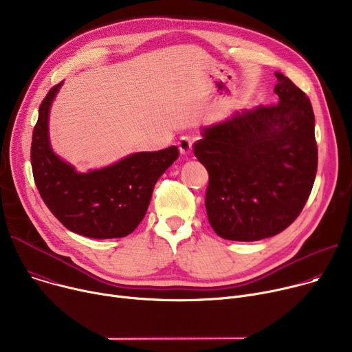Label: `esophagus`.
I'll return each instance as SVG.
<instances>
[{"label": "esophagus", "instance_id": "34e87169", "mask_svg": "<svg viewBox=\"0 0 352 352\" xmlns=\"http://www.w3.org/2000/svg\"><path fill=\"white\" fill-rule=\"evenodd\" d=\"M192 144H194V139L190 136H182L178 142V147H179V151L182 154H189L190 150H192Z\"/></svg>", "mask_w": 352, "mask_h": 352}]
</instances>
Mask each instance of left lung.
<instances>
[{"label":"left lung","mask_w":352,"mask_h":352,"mask_svg":"<svg viewBox=\"0 0 352 352\" xmlns=\"http://www.w3.org/2000/svg\"><path fill=\"white\" fill-rule=\"evenodd\" d=\"M278 101L204 127L194 153L206 167L205 206L225 240L257 241L291 226L316 178L314 113L307 95L275 73Z\"/></svg>","instance_id":"obj_1"}]
</instances>
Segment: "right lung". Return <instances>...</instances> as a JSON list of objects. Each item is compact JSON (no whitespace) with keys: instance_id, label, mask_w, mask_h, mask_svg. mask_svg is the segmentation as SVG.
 <instances>
[{"instance_id":"right-lung-1","label":"right lung","mask_w":352,"mask_h":352,"mask_svg":"<svg viewBox=\"0 0 352 352\" xmlns=\"http://www.w3.org/2000/svg\"><path fill=\"white\" fill-rule=\"evenodd\" d=\"M54 85L39 107L32 135L30 163L49 210L69 230L89 239L131 234L143 220L157 179L178 158L177 146L142 151L89 173H77L56 155L49 142V111L60 89Z\"/></svg>"}]
</instances>
